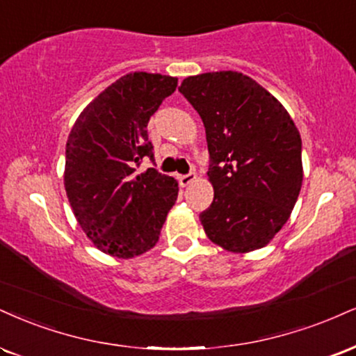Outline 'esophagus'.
Segmentation results:
<instances>
[{
  "label": "esophagus",
  "instance_id": "obj_1",
  "mask_svg": "<svg viewBox=\"0 0 356 356\" xmlns=\"http://www.w3.org/2000/svg\"><path fill=\"white\" fill-rule=\"evenodd\" d=\"M197 179V175L194 172L191 174H186V175H179V182H181L182 187H187L189 184H192Z\"/></svg>",
  "mask_w": 356,
  "mask_h": 356
}]
</instances>
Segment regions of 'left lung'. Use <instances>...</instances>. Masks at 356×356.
<instances>
[{
  "label": "left lung",
  "instance_id": "1",
  "mask_svg": "<svg viewBox=\"0 0 356 356\" xmlns=\"http://www.w3.org/2000/svg\"><path fill=\"white\" fill-rule=\"evenodd\" d=\"M179 91L202 119L211 154L205 234L234 254L265 247L300 194V132L280 101L242 72L189 76Z\"/></svg>",
  "mask_w": 356,
  "mask_h": 356
}]
</instances>
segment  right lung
<instances>
[{
	"label": "right lung",
	"instance_id": "1",
	"mask_svg": "<svg viewBox=\"0 0 356 356\" xmlns=\"http://www.w3.org/2000/svg\"><path fill=\"white\" fill-rule=\"evenodd\" d=\"M177 88V78L129 72L86 106L66 143L64 189L76 220L94 247L132 259L159 241L167 213L177 200L174 177L149 167L154 159L147 122Z\"/></svg>",
	"mask_w": 356,
	"mask_h": 356
}]
</instances>
